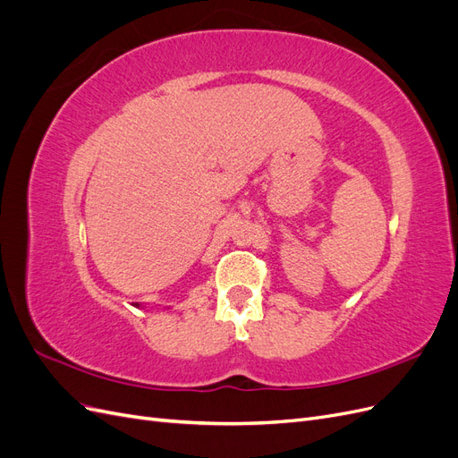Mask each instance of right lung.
Segmentation results:
<instances>
[{"mask_svg":"<svg viewBox=\"0 0 458 458\" xmlns=\"http://www.w3.org/2000/svg\"><path fill=\"white\" fill-rule=\"evenodd\" d=\"M133 306H135V308H140V303H133Z\"/></svg>","mask_w":458,"mask_h":458,"instance_id":"right-lung-1","label":"right lung"}]
</instances>
